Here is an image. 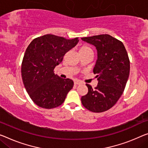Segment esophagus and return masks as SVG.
I'll return each instance as SVG.
<instances>
[{"label": "esophagus", "instance_id": "1", "mask_svg": "<svg viewBox=\"0 0 148 148\" xmlns=\"http://www.w3.org/2000/svg\"><path fill=\"white\" fill-rule=\"evenodd\" d=\"M74 84L75 85H79V84H81V82L79 81H77V80H75L74 81Z\"/></svg>", "mask_w": 148, "mask_h": 148}]
</instances>
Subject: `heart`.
<instances>
[{
    "label": "heart",
    "mask_w": 148,
    "mask_h": 148,
    "mask_svg": "<svg viewBox=\"0 0 148 148\" xmlns=\"http://www.w3.org/2000/svg\"><path fill=\"white\" fill-rule=\"evenodd\" d=\"M79 52H81V53H87V52H92L93 53L92 51V49L90 48L89 46H88V45H83V46H81L80 48H79Z\"/></svg>",
    "instance_id": "b5f03b06"
}]
</instances>
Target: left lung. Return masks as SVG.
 Listing matches in <instances>:
<instances>
[{
  "label": "left lung",
  "instance_id": "obj_1",
  "mask_svg": "<svg viewBox=\"0 0 148 148\" xmlns=\"http://www.w3.org/2000/svg\"><path fill=\"white\" fill-rule=\"evenodd\" d=\"M96 47L97 60L93 72L97 74L95 88L88 84L81 103L88 110L102 112L112 108L123 93L130 74L128 53L122 42L108 34L82 38Z\"/></svg>",
  "mask_w": 148,
  "mask_h": 148
}]
</instances>
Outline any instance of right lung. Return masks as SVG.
<instances>
[{
    "instance_id": "right-lung-1",
    "label": "right lung",
    "mask_w": 148,
    "mask_h": 148,
    "mask_svg": "<svg viewBox=\"0 0 148 148\" xmlns=\"http://www.w3.org/2000/svg\"><path fill=\"white\" fill-rule=\"evenodd\" d=\"M79 41L78 38L67 40L46 34L33 40L27 47L22 63V81L31 99L40 107L61 105L73 87L71 79L61 78L53 69Z\"/></svg>"
}]
</instances>
